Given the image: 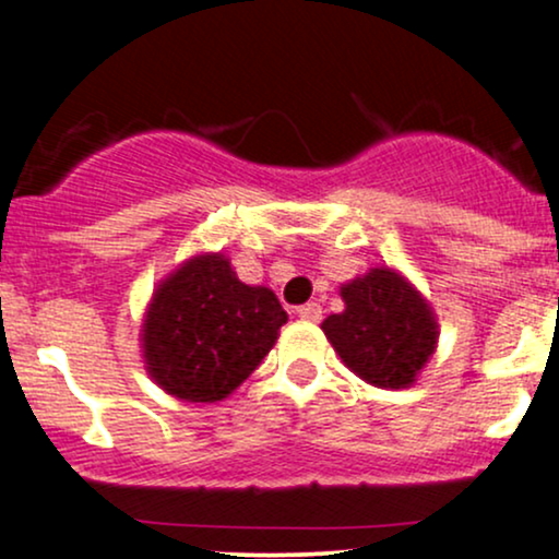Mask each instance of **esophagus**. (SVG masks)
<instances>
[{
  "instance_id": "obj_1",
  "label": "esophagus",
  "mask_w": 559,
  "mask_h": 559,
  "mask_svg": "<svg viewBox=\"0 0 559 559\" xmlns=\"http://www.w3.org/2000/svg\"><path fill=\"white\" fill-rule=\"evenodd\" d=\"M297 316L301 320H307V323H320V318H323V307H320L318 301H307V305L299 307Z\"/></svg>"
}]
</instances>
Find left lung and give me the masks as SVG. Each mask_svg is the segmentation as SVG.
I'll return each instance as SVG.
<instances>
[{
  "label": "left lung",
  "mask_w": 559,
  "mask_h": 559,
  "mask_svg": "<svg viewBox=\"0 0 559 559\" xmlns=\"http://www.w3.org/2000/svg\"><path fill=\"white\" fill-rule=\"evenodd\" d=\"M338 294L344 310L320 329L342 362L370 386H413L439 346V320L418 286L396 267L376 265Z\"/></svg>",
  "instance_id": "obj_1"
}]
</instances>
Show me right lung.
Listing matches in <instances>:
<instances>
[{
    "instance_id": "1",
    "label": "right lung",
    "mask_w": 559,
    "mask_h": 559,
    "mask_svg": "<svg viewBox=\"0 0 559 559\" xmlns=\"http://www.w3.org/2000/svg\"><path fill=\"white\" fill-rule=\"evenodd\" d=\"M286 320L271 288L239 281L226 254H191L152 292L141 357L165 394L223 402L273 349Z\"/></svg>"
}]
</instances>
